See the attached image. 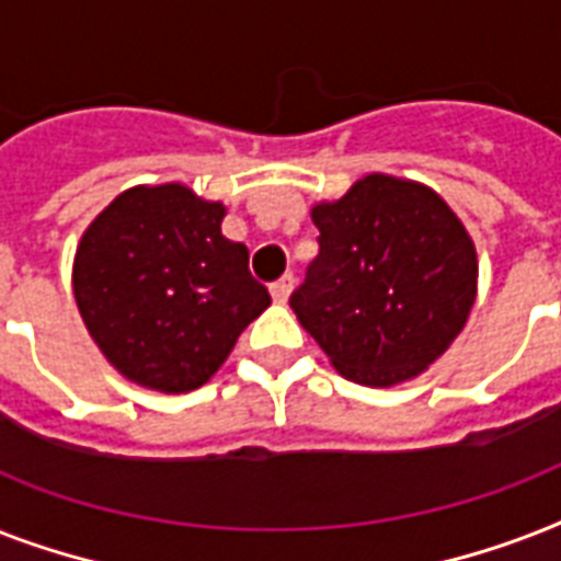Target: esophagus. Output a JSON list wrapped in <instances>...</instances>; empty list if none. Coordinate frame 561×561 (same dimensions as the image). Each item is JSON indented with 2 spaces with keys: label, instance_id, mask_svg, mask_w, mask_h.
Returning a JSON list of instances; mask_svg holds the SVG:
<instances>
[{
  "label": "esophagus",
  "instance_id": "esophagus-1",
  "mask_svg": "<svg viewBox=\"0 0 561 561\" xmlns=\"http://www.w3.org/2000/svg\"><path fill=\"white\" fill-rule=\"evenodd\" d=\"M290 290H294V276H282L279 282H273L271 285V294L276 302H288Z\"/></svg>",
  "mask_w": 561,
  "mask_h": 561
}]
</instances>
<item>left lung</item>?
Segmentation results:
<instances>
[{"mask_svg": "<svg viewBox=\"0 0 561 561\" xmlns=\"http://www.w3.org/2000/svg\"><path fill=\"white\" fill-rule=\"evenodd\" d=\"M320 255L290 308L332 367L364 387L425 373L478 297V250L448 203L416 180L367 174L314 203Z\"/></svg>", "mask_w": 561, "mask_h": 561, "instance_id": "obj_1", "label": "left lung"}]
</instances>
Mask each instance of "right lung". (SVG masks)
Wrapping results in <instances>:
<instances>
[{"label": "right lung", "instance_id": "right-lung-1", "mask_svg": "<svg viewBox=\"0 0 561 561\" xmlns=\"http://www.w3.org/2000/svg\"><path fill=\"white\" fill-rule=\"evenodd\" d=\"M227 206L183 183L122 192L83 229L72 290L87 332L127 381L197 390L271 306L244 244L220 232Z\"/></svg>", "mask_w": 561, "mask_h": 561}]
</instances>
